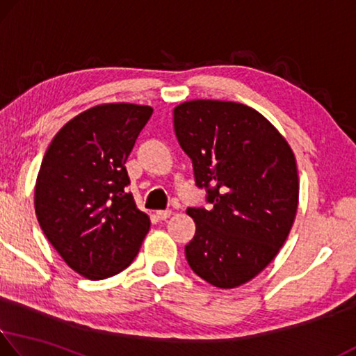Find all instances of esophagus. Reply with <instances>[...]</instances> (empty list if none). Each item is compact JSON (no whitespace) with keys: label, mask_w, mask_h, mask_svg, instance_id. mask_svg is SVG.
Segmentation results:
<instances>
[{"label":"esophagus","mask_w":356,"mask_h":356,"mask_svg":"<svg viewBox=\"0 0 356 356\" xmlns=\"http://www.w3.org/2000/svg\"><path fill=\"white\" fill-rule=\"evenodd\" d=\"M170 215H172L170 210H159V211H156V216H157V220H159V221L168 220V218H170Z\"/></svg>","instance_id":"1"}]
</instances>
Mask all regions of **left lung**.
Segmentation results:
<instances>
[{"label":"left lung","instance_id":"left-lung-1","mask_svg":"<svg viewBox=\"0 0 356 356\" xmlns=\"http://www.w3.org/2000/svg\"><path fill=\"white\" fill-rule=\"evenodd\" d=\"M178 143L213 207L188 209L195 235L186 259L216 288H237L270 264L291 231L299 202L296 157L256 109L191 100L173 109Z\"/></svg>","mask_w":356,"mask_h":356}]
</instances>
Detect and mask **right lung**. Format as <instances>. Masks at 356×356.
Instances as JSON below:
<instances>
[{"instance_id": "add662e5", "label": "right lung", "mask_w": 356, "mask_h": 356, "mask_svg": "<svg viewBox=\"0 0 356 356\" xmlns=\"http://www.w3.org/2000/svg\"><path fill=\"white\" fill-rule=\"evenodd\" d=\"M151 114L134 103L86 109L58 130L42 159L38 222L63 261L90 280L127 269L149 231V216L125 193V161Z\"/></svg>"}]
</instances>
